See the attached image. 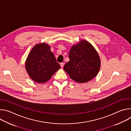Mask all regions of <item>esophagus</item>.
<instances>
[{"mask_svg": "<svg viewBox=\"0 0 131 131\" xmlns=\"http://www.w3.org/2000/svg\"><path fill=\"white\" fill-rule=\"evenodd\" d=\"M60 65H61V67H64V63H60Z\"/></svg>", "mask_w": 131, "mask_h": 131, "instance_id": "34e87169", "label": "esophagus"}]
</instances>
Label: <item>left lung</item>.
Listing matches in <instances>:
<instances>
[{"label":"left lung","instance_id":"left-lung-1","mask_svg":"<svg viewBox=\"0 0 131 131\" xmlns=\"http://www.w3.org/2000/svg\"><path fill=\"white\" fill-rule=\"evenodd\" d=\"M69 59V61L65 64L64 69L76 82L89 81L99 71L101 61L99 54L94 47L85 40L71 47Z\"/></svg>","mask_w":131,"mask_h":131}]
</instances>
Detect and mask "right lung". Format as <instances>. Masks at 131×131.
Returning a JSON list of instances; mask_svg holds the SVG:
<instances>
[{
    "label": "right lung",
    "instance_id": "right-lung-1",
    "mask_svg": "<svg viewBox=\"0 0 131 131\" xmlns=\"http://www.w3.org/2000/svg\"><path fill=\"white\" fill-rule=\"evenodd\" d=\"M25 66L31 79L38 83L48 81L61 68L50 47L44 43L37 45L32 48Z\"/></svg>",
    "mask_w": 131,
    "mask_h": 131
}]
</instances>
